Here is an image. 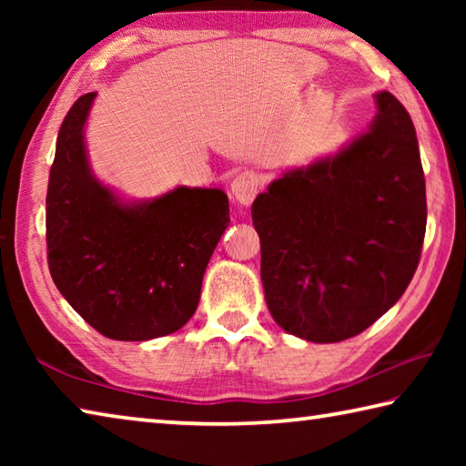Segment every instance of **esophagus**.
<instances>
[{
    "label": "esophagus",
    "instance_id": "34e87169",
    "mask_svg": "<svg viewBox=\"0 0 466 466\" xmlns=\"http://www.w3.org/2000/svg\"><path fill=\"white\" fill-rule=\"evenodd\" d=\"M258 188H261V177L257 172H240L236 175L232 185H230V195L234 201H238L240 205H250L252 199H255Z\"/></svg>",
    "mask_w": 466,
    "mask_h": 466
}]
</instances>
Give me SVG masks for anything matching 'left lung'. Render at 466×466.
Returning <instances> with one entry per match:
<instances>
[{
	"instance_id": "8db88e82",
	"label": "left lung",
	"mask_w": 466,
	"mask_h": 466,
	"mask_svg": "<svg viewBox=\"0 0 466 466\" xmlns=\"http://www.w3.org/2000/svg\"><path fill=\"white\" fill-rule=\"evenodd\" d=\"M368 129L335 154L286 170L257 195L261 281L273 320L312 343L356 337L403 296L425 236L415 127L376 92Z\"/></svg>"
}]
</instances>
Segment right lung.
<instances>
[{"mask_svg": "<svg viewBox=\"0 0 466 466\" xmlns=\"http://www.w3.org/2000/svg\"><path fill=\"white\" fill-rule=\"evenodd\" d=\"M96 92L69 108L46 191V248L55 286L108 339L147 341L185 327L203 273L230 224L222 188L178 185L129 199L94 175L86 125Z\"/></svg>", "mask_w": 466, "mask_h": 466, "instance_id": "obj_1", "label": "right lung"}]
</instances>
